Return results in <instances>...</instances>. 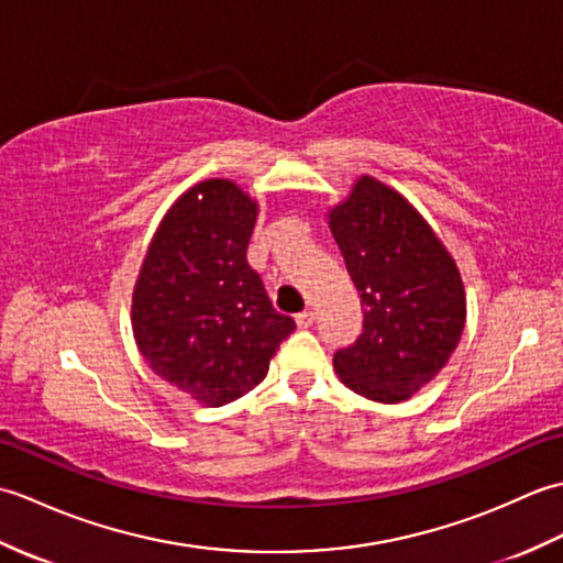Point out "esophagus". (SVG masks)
Instances as JSON below:
<instances>
[{"mask_svg": "<svg viewBox=\"0 0 563 563\" xmlns=\"http://www.w3.org/2000/svg\"><path fill=\"white\" fill-rule=\"evenodd\" d=\"M295 321H297V327H300V329H309L314 324V312H312V309H305V312L295 317Z\"/></svg>", "mask_w": 563, "mask_h": 563, "instance_id": "obj_1", "label": "esophagus"}]
</instances>
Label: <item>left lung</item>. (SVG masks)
Returning a JSON list of instances; mask_svg holds the SVG:
<instances>
[{"mask_svg": "<svg viewBox=\"0 0 563 563\" xmlns=\"http://www.w3.org/2000/svg\"><path fill=\"white\" fill-rule=\"evenodd\" d=\"M361 292L363 333L333 355L341 382L379 404L406 401L448 365L466 319L457 263L397 190L361 176L329 212Z\"/></svg>", "mask_w": 563, "mask_h": 563, "instance_id": "obj_1", "label": "left lung"}]
</instances>
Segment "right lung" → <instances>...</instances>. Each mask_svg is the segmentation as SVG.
<instances>
[{
    "label": "right lung",
    "instance_id": "right-lung-1",
    "mask_svg": "<svg viewBox=\"0 0 563 563\" xmlns=\"http://www.w3.org/2000/svg\"><path fill=\"white\" fill-rule=\"evenodd\" d=\"M256 214V200L230 178H208L164 214L142 261L133 292L137 349L198 404L244 397L295 331L246 261Z\"/></svg>",
    "mask_w": 563,
    "mask_h": 563
}]
</instances>
